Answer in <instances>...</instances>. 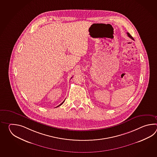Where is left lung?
Segmentation results:
<instances>
[{"label": "left lung", "instance_id": "obj_1", "mask_svg": "<svg viewBox=\"0 0 157 157\" xmlns=\"http://www.w3.org/2000/svg\"><path fill=\"white\" fill-rule=\"evenodd\" d=\"M127 35H128V36L129 37H130L131 39H132V40H134V39H133V37H132V36H131V35L130 34V33H127Z\"/></svg>", "mask_w": 157, "mask_h": 157}]
</instances>
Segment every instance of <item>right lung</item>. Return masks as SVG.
<instances>
[{"mask_svg": "<svg viewBox=\"0 0 157 157\" xmlns=\"http://www.w3.org/2000/svg\"><path fill=\"white\" fill-rule=\"evenodd\" d=\"M72 78V77H71V78ZM64 101H65V100H64L63 101V102H62V103L60 104H59V105H58V106H57V107H59V106H60V105H62V104L63 103Z\"/></svg>", "mask_w": 157, "mask_h": 157, "instance_id": "obj_1", "label": "right lung"}]
</instances>
